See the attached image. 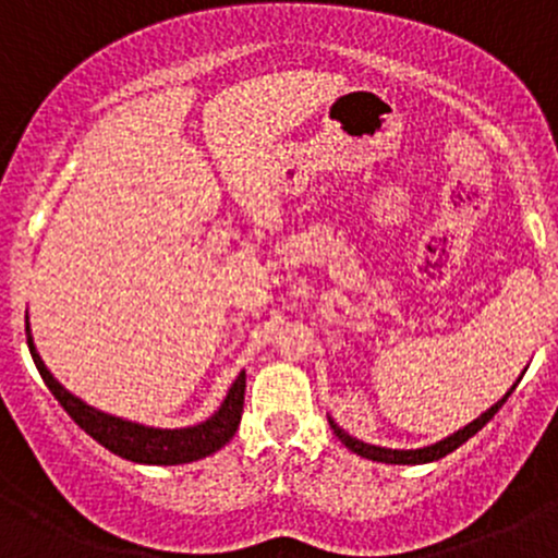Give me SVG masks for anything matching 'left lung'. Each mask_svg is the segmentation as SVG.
<instances>
[{
  "mask_svg": "<svg viewBox=\"0 0 558 558\" xmlns=\"http://www.w3.org/2000/svg\"><path fill=\"white\" fill-rule=\"evenodd\" d=\"M524 373H526V369H524ZM519 380H521V377H519ZM519 380L513 383V386L508 388V391L502 393V397L497 399L495 404L489 407V410H484L482 415L476 417V421H471L469 425H463V428H458V430H454V434L445 436V439L434 441V445H425V447H417V449H391V447L369 445V441L356 439V436H351L349 430L340 428V425L335 423L332 417H329V428L335 430V436H338V439L343 441V445L349 447L351 452L362 454V458H367V460H375V463H391V465H423V463H434V460L447 458L449 452H454V449H458L460 445H465V441H469L473 434H478V430H482L484 425L493 421L495 412L500 410L502 404H506L508 397H511V393H513V388L519 386Z\"/></svg>",
  "mask_w": 558,
  "mask_h": 558,
  "instance_id": "left-lung-1",
  "label": "left lung"
}]
</instances>
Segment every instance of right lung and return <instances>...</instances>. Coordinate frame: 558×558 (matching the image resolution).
<instances>
[{"label": "right lung", "instance_id": "1", "mask_svg": "<svg viewBox=\"0 0 558 558\" xmlns=\"http://www.w3.org/2000/svg\"><path fill=\"white\" fill-rule=\"evenodd\" d=\"M26 338L34 364H37L41 380L47 383L52 397L61 401V407L69 412L71 421L80 425L85 434L93 436V439L98 441V445H104L109 452L119 454V458L133 460V463L143 465L194 463V460H202L207 458V454L218 452V449L229 445L231 436L236 434L239 421H242L244 388H247V383H244L247 380L244 369L239 373L236 380L231 383L226 399L220 401V407L207 417V421L183 425V428H159V425L135 423L128 421V417L111 415V412L98 410V407L87 404L85 399L71 393L69 388L47 369V364L41 362L32 338V327H28V316Z\"/></svg>", "mask_w": 558, "mask_h": 558}]
</instances>
